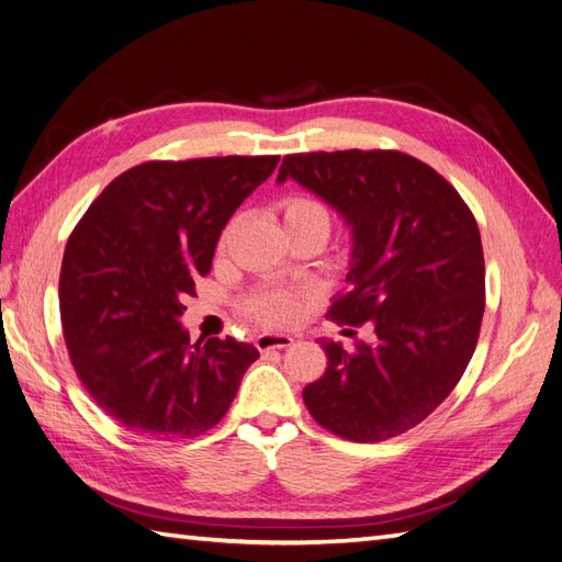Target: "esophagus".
<instances>
[{
    "label": "esophagus",
    "instance_id": "esophagus-1",
    "mask_svg": "<svg viewBox=\"0 0 562 562\" xmlns=\"http://www.w3.org/2000/svg\"><path fill=\"white\" fill-rule=\"evenodd\" d=\"M294 344V339L290 334H272V331H263L256 336V348H259L261 352H268V350H280V348H290Z\"/></svg>",
    "mask_w": 562,
    "mask_h": 562
}]
</instances>
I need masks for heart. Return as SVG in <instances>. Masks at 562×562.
Returning a JSON list of instances; mask_svg holds the SVG:
<instances>
[{
    "label": "heart",
    "instance_id": "obj_1",
    "mask_svg": "<svg viewBox=\"0 0 562 562\" xmlns=\"http://www.w3.org/2000/svg\"><path fill=\"white\" fill-rule=\"evenodd\" d=\"M280 216L286 233L299 231H313L327 237L331 226V212L329 206L313 195H292L280 202ZM245 315L268 327H282L290 325L299 315L301 301L294 290H284V286H261L254 290L239 303Z\"/></svg>",
    "mask_w": 562,
    "mask_h": 562
}]
</instances>
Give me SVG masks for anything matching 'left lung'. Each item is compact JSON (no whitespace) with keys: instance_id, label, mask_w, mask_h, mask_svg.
I'll list each match as a JSON object with an SVG mask.
<instances>
[{"instance_id":"1","label":"left lung","mask_w":562,"mask_h":562,"mask_svg":"<svg viewBox=\"0 0 562 562\" xmlns=\"http://www.w3.org/2000/svg\"><path fill=\"white\" fill-rule=\"evenodd\" d=\"M294 179L352 231L348 290L327 317L374 341H323L327 370L303 389L313 419L352 442L400 436L454 391L485 313L477 223L459 192L422 159L397 150L286 155Z\"/></svg>"}]
</instances>
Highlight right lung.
<instances>
[{"label": "right lung", "mask_w": 562, "mask_h": 562, "mask_svg": "<svg viewBox=\"0 0 562 562\" xmlns=\"http://www.w3.org/2000/svg\"><path fill=\"white\" fill-rule=\"evenodd\" d=\"M278 162H143L108 183L75 226L58 282L63 336L93 403L136 436H202L259 358L233 336L190 344L179 317L228 218Z\"/></svg>", "instance_id": "obj_1"}]
</instances>
